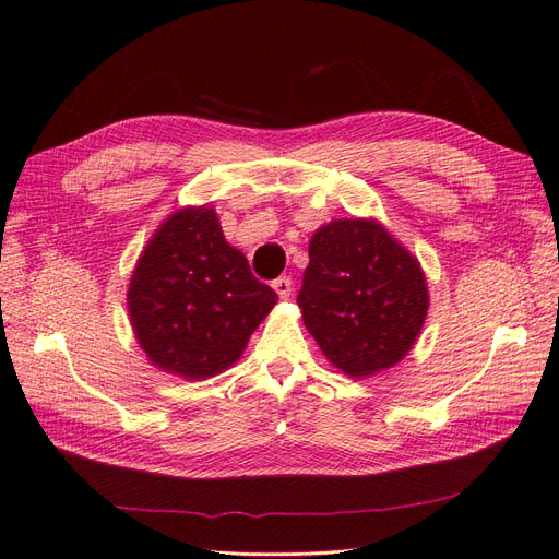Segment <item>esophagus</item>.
I'll return each mask as SVG.
<instances>
[{"instance_id":"obj_1","label":"esophagus","mask_w":559,"mask_h":559,"mask_svg":"<svg viewBox=\"0 0 559 559\" xmlns=\"http://www.w3.org/2000/svg\"><path fill=\"white\" fill-rule=\"evenodd\" d=\"M273 289L277 292L280 298H289L294 292V282H292V277H277L273 282Z\"/></svg>"}]
</instances>
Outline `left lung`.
Listing matches in <instances>:
<instances>
[{"label":"left lung","instance_id":"8db88e82","mask_svg":"<svg viewBox=\"0 0 559 559\" xmlns=\"http://www.w3.org/2000/svg\"><path fill=\"white\" fill-rule=\"evenodd\" d=\"M298 308L335 368L370 378L411 352L429 292L419 261L376 218H335L312 235Z\"/></svg>","mask_w":559,"mask_h":559}]
</instances>
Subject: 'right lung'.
<instances>
[{
    "label": "right lung",
    "instance_id": "add662e5",
    "mask_svg": "<svg viewBox=\"0 0 559 559\" xmlns=\"http://www.w3.org/2000/svg\"><path fill=\"white\" fill-rule=\"evenodd\" d=\"M277 294L251 275L212 207L170 214L144 247L128 312L146 359L183 380L218 376L242 357Z\"/></svg>",
    "mask_w": 559,
    "mask_h": 559
}]
</instances>
